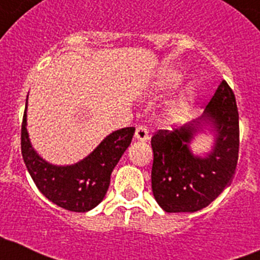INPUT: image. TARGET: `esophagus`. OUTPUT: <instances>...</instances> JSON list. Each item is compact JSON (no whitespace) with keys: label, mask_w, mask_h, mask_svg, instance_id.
<instances>
[{"label":"esophagus","mask_w":260,"mask_h":260,"mask_svg":"<svg viewBox=\"0 0 260 260\" xmlns=\"http://www.w3.org/2000/svg\"><path fill=\"white\" fill-rule=\"evenodd\" d=\"M149 139V132L145 126H138L137 130H135V140L137 142H147Z\"/></svg>","instance_id":"obj_1"}]
</instances>
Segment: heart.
<instances>
[{"instance_id": "b5f03b06", "label": "heart", "mask_w": 260, "mask_h": 260, "mask_svg": "<svg viewBox=\"0 0 260 260\" xmlns=\"http://www.w3.org/2000/svg\"><path fill=\"white\" fill-rule=\"evenodd\" d=\"M181 74L177 73L176 70H172V69H166L157 75L153 88L158 93H169V91L175 90L181 84ZM194 98V89L191 86H187L179 97L175 98L167 106L165 111V122L169 123V125H177V123H181L182 121L186 120Z\"/></svg>"}]
</instances>
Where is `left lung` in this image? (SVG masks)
Wrapping results in <instances>:
<instances>
[{
  "instance_id": "1",
  "label": "left lung",
  "mask_w": 260,
  "mask_h": 260,
  "mask_svg": "<svg viewBox=\"0 0 260 260\" xmlns=\"http://www.w3.org/2000/svg\"><path fill=\"white\" fill-rule=\"evenodd\" d=\"M204 129L215 133V143L202 157L188 144ZM152 149V191L163 211L192 213L209 206L232 180L239 158V112L229 84L221 81L199 118L155 133Z\"/></svg>"
}]
</instances>
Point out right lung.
Returning a JSON list of instances; mask_svg holds the SVG:
<instances>
[{"label": "right lung", "mask_w": 260, "mask_h": 260, "mask_svg": "<svg viewBox=\"0 0 260 260\" xmlns=\"http://www.w3.org/2000/svg\"><path fill=\"white\" fill-rule=\"evenodd\" d=\"M26 110L21 125V154L39 191L53 204L71 212H88L105 198L111 174L132 143L135 127L111 133L84 159L69 166L47 162L31 145L26 130Z\"/></svg>", "instance_id": "obj_1"}]
</instances>
